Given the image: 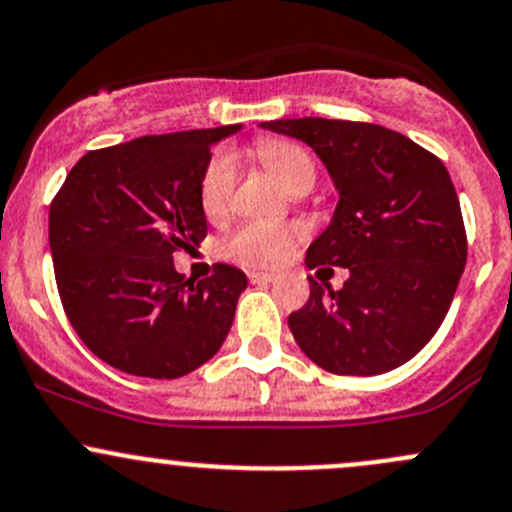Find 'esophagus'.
<instances>
[{"instance_id": "obj_1", "label": "esophagus", "mask_w": 512, "mask_h": 512, "mask_svg": "<svg viewBox=\"0 0 512 512\" xmlns=\"http://www.w3.org/2000/svg\"><path fill=\"white\" fill-rule=\"evenodd\" d=\"M249 281L251 283H271V281H276V276H273V273L254 271V273H249Z\"/></svg>"}]
</instances>
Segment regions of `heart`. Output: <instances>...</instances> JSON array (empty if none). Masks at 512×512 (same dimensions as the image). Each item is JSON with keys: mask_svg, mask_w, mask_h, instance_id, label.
<instances>
[{"mask_svg": "<svg viewBox=\"0 0 512 512\" xmlns=\"http://www.w3.org/2000/svg\"><path fill=\"white\" fill-rule=\"evenodd\" d=\"M254 152L258 160L268 167L283 187L291 194H305L315 184L318 165L313 152L305 145L283 138H261L256 140ZM236 177H239V160L231 150H219L209 157L207 167L199 182V204L209 219L226 217L234 197ZM295 239V229L268 221H249L239 226L229 239L224 241L221 251L226 258L241 263V266H273L288 254Z\"/></svg>", "mask_w": 512, "mask_h": 512, "instance_id": "1", "label": "heart"}]
</instances>
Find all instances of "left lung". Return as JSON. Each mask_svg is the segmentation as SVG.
<instances>
[{
  "label": "left lung",
  "instance_id": "obj_1",
  "mask_svg": "<svg viewBox=\"0 0 512 512\" xmlns=\"http://www.w3.org/2000/svg\"><path fill=\"white\" fill-rule=\"evenodd\" d=\"M261 128L313 147L340 194L305 266L350 276L340 291L308 278V303L288 315L298 347L333 374L370 377L409 362L444 323L466 268L461 204L444 162L374 123L293 118Z\"/></svg>",
  "mask_w": 512,
  "mask_h": 512
}]
</instances>
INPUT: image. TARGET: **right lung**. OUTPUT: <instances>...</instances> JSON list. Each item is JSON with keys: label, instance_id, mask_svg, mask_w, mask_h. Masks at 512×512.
<instances>
[{"label": "right lung", "instance_id": "1", "mask_svg": "<svg viewBox=\"0 0 512 512\" xmlns=\"http://www.w3.org/2000/svg\"><path fill=\"white\" fill-rule=\"evenodd\" d=\"M239 125L184 130L91 150L49 209L56 286L73 330L110 367L175 379L219 352L246 288L217 263L194 283L177 251L207 236L199 182L212 145Z\"/></svg>", "mask_w": 512, "mask_h": 512}]
</instances>
